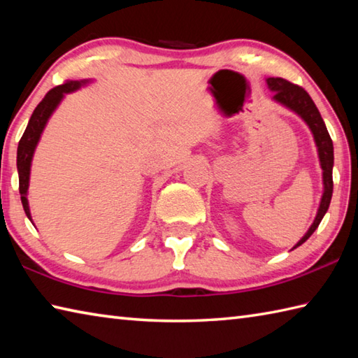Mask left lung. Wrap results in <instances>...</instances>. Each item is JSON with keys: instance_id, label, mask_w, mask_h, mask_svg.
<instances>
[{"instance_id": "obj_1", "label": "left lung", "mask_w": 358, "mask_h": 358, "mask_svg": "<svg viewBox=\"0 0 358 358\" xmlns=\"http://www.w3.org/2000/svg\"><path fill=\"white\" fill-rule=\"evenodd\" d=\"M267 83H268V88L271 91H275L273 99L295 111V113H298L301 117H303L307 122V125L310 127V130L313 133V138H315V143H317V147H318L321 169H323L324 192H323V197H321L318 214H317V217H315L312 227L309 228V231H307L306 236L295 245V247H293V248H296V247H299V245H303L313 234V231L318 228L320 222L323 220V217L329 209V205H331L332 191H334V180H332L334 144H332L331 135H329V131L326 129L323 117H321L320 111L317 108V105H315L312 97L303 87L295 85V83L285 80V79H282V77H268Z\"/></svg>"}]
</instances>
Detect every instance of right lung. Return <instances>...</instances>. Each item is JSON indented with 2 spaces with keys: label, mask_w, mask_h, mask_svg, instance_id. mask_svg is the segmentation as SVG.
Here are the masks:
<instances>
[{
  "label": "right lung",
  "mask_w": 358,
  "mask_h": 358,
  "mask_svg": "<svg viewBox=\"0 0 358 358\" xmlns=\"http://www.w3.org/2000/svg\"><path fill=\"white\" fill-rule=\"evenodd\" d=\"M82 83L85 82H77V80H68L62 85L49 90L46 96L41 99V102L35 107L34 113L29 119V124L21 136L18 143V150H17V169H18V180H20V194H21V203H23L24 213L31 219L29 213V205H27V187H29V173H31V161L35 150V145H37L41 131H43L45 125L48 122L49 116L52 115V111L57 107L59 102L65 93L69 91H74L79 88Z\"/></svg>",
  "instance_id": "1"
}]
</instances>
